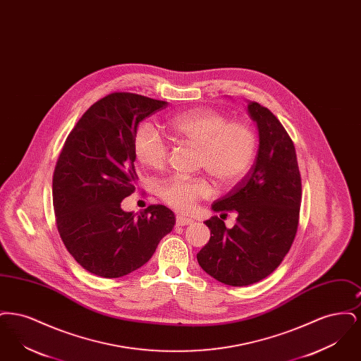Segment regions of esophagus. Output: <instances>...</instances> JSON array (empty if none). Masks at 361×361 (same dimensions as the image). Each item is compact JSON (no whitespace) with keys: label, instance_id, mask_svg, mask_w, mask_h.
<instances>
[{"label":"esophagus","instance_id":"esophagus-1","mask_svg":"<svg viewBox=\"0 0 361 361\" xmlns=\"http://www.w3.org/2000/svg\"><path fill=\"white\" fill-rule=\"evenodd\" d=\"M176 224H177V226H188V224H193V219L187 218L184 215H177L176 216Z\"/></svg>","mask_w":361,"mask_h":361}]
</instances>
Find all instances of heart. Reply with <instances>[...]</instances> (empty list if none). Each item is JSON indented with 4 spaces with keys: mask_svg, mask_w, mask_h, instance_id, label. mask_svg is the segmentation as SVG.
<instances>
[{
    "mask_svg": "<svg viewBox=\"0 0 361 361\" xmlns=\"http://www.w3.org/2000/svg\"><path fill=\"white\" fill-rule=\"evenodd\" d=\"M166 126L173 137L197 147V166L209 173L221 187L238 184L252 168L257 137L243 121H228L216 109L197 108L174 115ZM134 153L143 166L159 171L168 162L169 150L154 128L142 126L134 139ZM211 193L204 177L173 176L158 185L159 197L178 211H188Z\"/></svg>",
    "mask_w": 361,
    "mask_h": 361,
    "instance_id": "b5f03b06",
    "label": "heart"
}]
</instances>
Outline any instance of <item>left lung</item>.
<instances>
[{"label":"left lung","mask_w":361,"mask_h":361,"mask_svg":"<svg viewBox=\"0 0 361 361\" xmlns=\"http://www.w3.org/2000/svg\"><path fill=\"white\" fill-rule=\"evenodd\" d=\"M247 112L257 124L256 162L234 188L212 203L221 216L204 222L211 238L197 253L203 271L233 287L257 283L281 264L298 231L302 202L291 137L268 108L249 102ZM227 212H238L231 229L223 222Z\"/></svg>","instance_id":"left-lung-1"}]
</instances>
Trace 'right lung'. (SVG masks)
<instances>
[{"label":"right lung","mask_w":361,"mask_h":361,"mask_svg":"<svg viewBox=\"0 0 361 361\" xmlns=\"http://www.w3.org/2000/svg\"><path fill=\"white\" fill-rule=\"evenodd\" d=\"M166 102L115 92L93 104L71 130L52 177L55 221L68 252L87 272L128 275L172 231V209L152 204L135 216L121 202L135 190L139 121Z\"/></svg>","instance_id":"obj_1"}]
</instances>
